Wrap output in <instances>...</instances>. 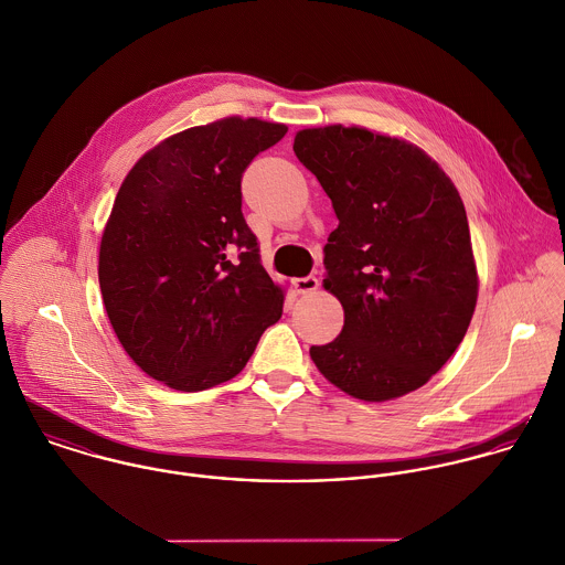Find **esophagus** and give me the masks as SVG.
Segmentation results:
<instances>
[{"instance_id":"esophagus-1","label":"esophagus","mask_w":565,"mask_h":565,"mask_svg":"<svg viewBox=\"0 0 565 565\" xmlns=\"http://www.w3.org/2000/svg\"><path fill=\"white\" fill-rule=\"evenodd\" d=\"M292 286L299 295H308V292H315L319 288V279L315 275H308V277H297L292 279Z\"/></svg>"}]
</instances>
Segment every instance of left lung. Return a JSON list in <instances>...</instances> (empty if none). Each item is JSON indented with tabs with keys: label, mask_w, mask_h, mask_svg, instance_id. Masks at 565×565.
I'll return each mask as SVG.
<instances>
[{
	"label": "left lung",
	"mask_w": 565,
	"mask_h": 565,
	"mask_svg": "<svg viewBox=\"0 0 565 565\" xmlns=\"http://www.w3.org/2000/svg\"><path fill=\"white\" fill-rule=\"evenodd\" d=\"M292 150L339 218L323 286L344 326L310 355L351 397H402L450 360L476 308L462 201L435 159L397 137L337 124L299 130Z\"/></svg>",
	"instance_id": "left-lung-1"
}]
</instances>
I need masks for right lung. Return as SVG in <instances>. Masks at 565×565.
Here are the masks:
<instances>
[{
    "label": "right lung",
    "mask_w": 565,
    "mask_h": 565,
    "mask_svg": "<svg viewBox=\"0 0 565 565\" xmlns=\"http://www.w3.org/2000/svg\"><path fill=\"white\" fill-rule=\"evenodd\" d=\"M284 124L226 117L177 132L124 179L100 242L98 279L115 337L170 388L196 393L235 377L284 290L242 214V174Z\"/></svg>",
    "instance_id": "add662e5"
}]
</instances>
